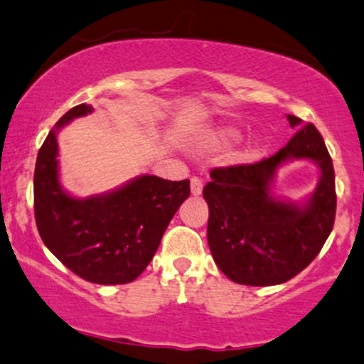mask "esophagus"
<instances>
[{
    "label": "esophagus",
    "instance_id": "1",
    "mask_svg": "<svg viewBox=\"0 0 364 364\" xmlns=\"http://www.w3.org/2000/svg\"><path fill=\"white\" fill-rule=\"evenodd\" d=\"M191 193H193L194 196H199V194L203 193V181L199 177L191 178Z\"/></svg>",
    "mask_w": 364,
    "mask_h": 364
}]
</instances>
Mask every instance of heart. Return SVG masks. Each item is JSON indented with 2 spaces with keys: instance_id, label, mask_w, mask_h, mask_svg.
<instances>
[{
  "instance_id": "heart-1",
  "label": "heart",
  "mask_w": 364,
  "mask_h": 364,
  "mask_svg": "<svg viewBox=\"0 0 364 364\" xmlns=\"http://www.w3.org/2000/svg\"><path fill=\"white\" fill-rule=\"evenodd\" d=\"M236 136H237L236 130H232V128H225V130L217 132V134L213 135V142L215 144H229V142H232ZM246 158H250V151L241 152L240 154V159H246Z\"/></svg>"
}]
</instances>
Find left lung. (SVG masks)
Instances as JSON below:
<instances>
[{"mask_svg":"<svg viewBox=\"0 0 364 364\" xmlns=\"http://www.w3.org/2000/svg\"><path fill=\"white\" fill-rule=\"evenodd\" d=\"M300 130L290 142L253 165L213 168L203 189L210 208L208 245L215 264L234 283L271 287L287 283L321 252L337 212L335 170L321 134L312 123L288 114ZM291 157L312 159L322 168L306 207L270 198L277 166Z\"/></svg>","mask_w":364,"mask_h":364,"instance_id":"obj_1","label":"left lung"}]
</instances>
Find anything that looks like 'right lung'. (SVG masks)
Masks as SVG:
<instances>
[{
  "instance_id": "right-lung-1",
  "label": "right lung",
  "mask_w": 364,
  "mask_h": 364,
  "mask_svg": "<svg viewBox=\"0 0 364 364\" xmlns=\"http://www.w3.org/2000/svg\"><path fill=\"white\" fill-rule=\"evenodd\" d=\"M88 112V104L73 107L43 142L34 168V218L43 243L74 274L97 284H124L149 265L191 187L187 178L142 175L104 196H68L58 183L55 132Z\"/></svg>"
}]
</instances>
